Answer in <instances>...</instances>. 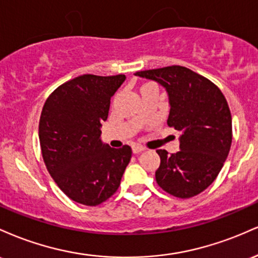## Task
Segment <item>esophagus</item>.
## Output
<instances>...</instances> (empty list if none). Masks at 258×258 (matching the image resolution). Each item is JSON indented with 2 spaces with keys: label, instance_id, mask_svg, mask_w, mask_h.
Here are the masks:
<instances>
[{
  "label": "esophagus",
  "instance_id": "esophagus-1",
  "mask_svg": "<svg viewBox=\"0 0 258 258\" xmlns=\"http://www.w3.org/2000/svg\"><path fill=\"white\" fill-rule=\"evenodd\" d=\"M132 152H133V154H139V153L144 152V148L142 146H133L132 147Z\"/></svg>",
  "mask_w": 258,
  "mask_h": 258
}]
</instances>
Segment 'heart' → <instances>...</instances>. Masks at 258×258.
Returning <instances> with one entry per match:
<instances>
[{"instance_id":"b5f03b06","label":"heart","mask_w":258,"mask_h":258,"mask_svg":"<svg viewBox=\"0 0 258 258\" xmlns=\"http://www.w3.org/2000/svg\"><path fill=\"white\" fill-rule=\"evenodd\" d=\"M147 85H150V84H147ZM147 85H144V86H147ZM144 86H143V87H144Z\"/></svg>"}]
</instances>
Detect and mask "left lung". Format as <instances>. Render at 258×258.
<instances>
[{
  "mask_svg": "<svg viewBox=\"0 0 258 258\" xmlns=\"http://www.w3.org/2000/svg\"><path fill=\"white\" fill-rule=\"evenodd\" d=\"M153 80L167 92V125L180 132L179 152L159 149L158 184L173 197L200 194L223 167L232 146V115L223 93L215 84L179 65L135 74Z\"/></svg>",
  "mask_w": 258,
  "mask_h": 258,
  "instance_id": "8db88e82",
  "label": "left lung"
}]
</instances>
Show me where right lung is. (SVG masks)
I'll return each instance as SVG.
<instances>
[{"mask_svg":"<svg viewBox=\"0 0 258 258\" xmlns=\"http://www.w3.org/2000/svg\"><path fill=\"white\" fill-rule=\"evenodd\" d=\"M125 75H82L65 82L44 103L38 125L47 170L76 203L97 206L119 188L131 147L114 149L100 139L110 99Z\"/></svg>","mask_w":258,"mask_h":258,"instance_id":"right-lung-1","label":"right lung"}]
</instances>
